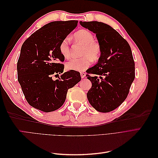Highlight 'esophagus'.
Returning a JSON list of instances; mask_svg holds the SVG:
<instances>
[{"instance_id":"1","label":"esophagus","mask_w":158,"mask_h":158,"mask_svg":"<svg viewBox=\"0 0 158 158\" xmlns=\"http://www.w3.org/2000/svg\"><path fill=\"white\" fill-rule=\"evenodd\" d=\"M80 75H81V77H82V78H84L86 74H85V73H80Z\"/></svg>"}]
</instances>
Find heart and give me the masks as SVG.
Returning <instances> with one entry per match:
<instances>
[{"mask_svg":"<svg viewBox=\"0 0 158 158\" xmlns=\"http://www.w3.org/2000/svg\"><path fill=\"white\" fill-rule=\"evenodd\" d=\"M74 39L77 43L83 45L82 59H70L66 63V69L69 70L84 71L90 66L92 60L95 61L99 59L102 54V47L94 40L93 33L87 30H80L74 33ZM60 54L64 58H68L70 53V39L66 37L59 45Z\"/></svg>","mask_w":158,"mask_h":158,"instance_id":"heart-1","label":"heart"}]
</instances>
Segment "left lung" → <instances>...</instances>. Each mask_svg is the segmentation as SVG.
Returning a JSON list of instances; mask_svg holds the SVG:
<instances>
[{
	"mask_svg": "<svg viewBox=\"0 0 158 158\" xmlns=\"http://www.w3.org/2000/svg\"><path fill=\"white\" fill-rule=\"evenodd\" d=\"M80 25L96 34L102 47L98 63L87 70L92 83L87 98L99 112L107 113L125 101L135 78V64L128 43L103 22H80Z\"/></svg>",
	"mask_w": 158,
	"mask_h": 158,
	"instance_id": "1",
	"label": "left lung"
}]
</instances>
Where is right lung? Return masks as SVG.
Segmentation results:
<instances>
[{
    "instance_id": "right-lung-1",
    "label": "right lung",
    "mask_w": 158,
    "mask_h": 158,
    "mask_svg": "<svg viewBox=\"0 0 158 158\" xmlns=\"http://www.w3.org/2000/svg\"><path fill=\"white\" fill-rule=\"evenodd\" d=\"M77 20L55 21L41 27L23 42L17 63L18 80L27 103L44 112L59 109L68 89L81 80L79 72L63 73L59 45L78 25ZM61 74L53 81L52 77Z\"/></svg>"
}]
</instances>
